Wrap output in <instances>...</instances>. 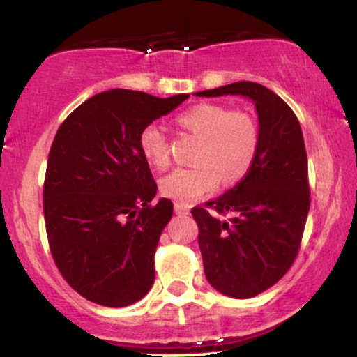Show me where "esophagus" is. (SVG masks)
<instances>
[{
    "mask_svg": "<svg viewBox=\"0 0 357 357\" xmlns=\"http://www.w3.org/2000/svg\"><path fill=\"white\" fill-rule=\"evenodd\" d=\"M189 209H191V207H189L188 204H183V202H174V212H176V214L186 215V214H189Z\"/></svg>",
    "mask_w": 357,
    "mask_h": 357,
    "instance_id": "1",
    "label": "esophagus"
}]
</instances>
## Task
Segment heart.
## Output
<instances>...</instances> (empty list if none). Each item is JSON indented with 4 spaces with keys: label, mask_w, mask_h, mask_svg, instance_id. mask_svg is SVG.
Segmentation results:
<instances>
[{
    "label": "heart",
    "mask_w": 357,
    "mask_h": 357,
    "mask_svg": "<svg viewBox=\"0 0 357 357\" xmlns=\"http://www.w3.org/2000/svg\"><path fill=\"white\" fill-rule=\"evenodd\" d=\"M178 125L199 138L192 168H176L161 179V191L179 202H191L218 186L234 184L249 173L259 150L254 116L219 103H197L178 115ZM142 155L156 168L168 165V139L161 126L146 125L138 138Z\"/></svg>",
    "instance_id": "obj_1"
}]
</instances>
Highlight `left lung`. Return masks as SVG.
<instances>
[{"instance_id":"left-lung-1","label":"left lung","mask_w":357,"mask_h":357,"mask_svg":"<svg viewBox=\"0 0 357 357\" xmlns=\"http://www.w3.org/2000/svg\"><path fill=\"white\" fill-rule=\"evenodd\" d=\"M197 97L241 96L255 105L259 150L241 183L205 207H192L207 282L232 298H252L288 272L298 254L310 211L308 160L300 121L285 102L257 82H234Z\"/></svg>"}]
</instances>
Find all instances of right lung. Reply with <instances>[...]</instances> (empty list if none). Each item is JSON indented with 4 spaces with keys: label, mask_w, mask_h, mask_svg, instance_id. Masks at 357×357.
<instances>
[{
    "label": "right lung",
    "mask_w": 357,
    "mask_h": 357,
    "mask_svg": "<svg viewBox=\"0 0 357 357\" xmlns=\"http://www.w3.org/2000/svg\"><path fill=\"white\" fill-rule=\"evenodd\" d=\"M189 98L112 89L90 97L59 126L44 181L52 259L93 303H137L155 282V252L173 215L142 155V130Z\"/></svg>",
    "instance_id": "obj_1"
}]
</instances>
